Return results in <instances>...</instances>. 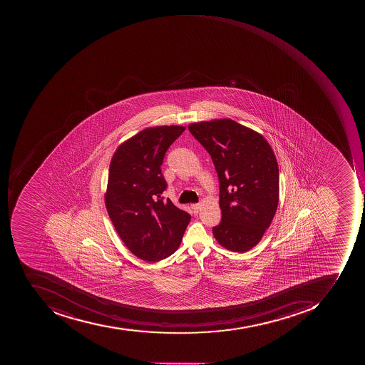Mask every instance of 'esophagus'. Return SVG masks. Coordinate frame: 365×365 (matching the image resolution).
<instances>
[{
	"mask_svg": "<svg viewBox=\"0 0 365 365\" xmlns=\"http://www.w3.org/2000/svg\"><path fill=\"white\" fill-rule=\"evenodd\" d=\"M200 207H202L200 204H192L191 205V208L195 214H197V212H200Z\"/></svg>",
	"mask_w": 365,
	"mask_h": 365,
	"instance_id": "34e87169",
	"label": "esophagus"
}]
</instances>
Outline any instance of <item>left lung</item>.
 <instances>
[{
    "instance_id": "1",
    "label": "left lung",
    "mask_w": 365,
    "mask_h": 365,
    "mask_svg": "<svg viewBox=\"0 0 365 365\" xmlns=\"http://www.w3.org/2000/svg\"><path fill=\"white\" fill-rule=\"evenodd\" d=\"M188 130L212 158L220 180L222 222L212 234L225 248L257 246L279 204L277 158L264 137L232 119L191 124Z\"/></svg>"
}]
</instances>
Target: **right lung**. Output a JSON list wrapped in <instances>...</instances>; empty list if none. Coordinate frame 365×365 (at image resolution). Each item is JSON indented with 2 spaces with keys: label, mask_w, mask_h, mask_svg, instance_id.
I'll list each match as a JSON object with an SVG mask.
<instances>
[{
  "label": "right lung",
  "mask_w": 365,
  "mask_h": 365,
  "mask_svg": "<svg viewBox=\"0 0 365 365\" xmlns=\"http://www.w3.org/2000/svg\"><path fill=\"white\" fill-rule=\"evenodd\" d=\"M185 127L145 128L119 145L108 173L105 205L127 248L141 260L157 262L179 248L191 215L163 193L165 153Z\"/></svg>",
  "instance_id": "1"
}]
</instances>
